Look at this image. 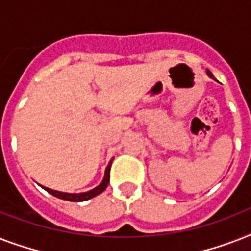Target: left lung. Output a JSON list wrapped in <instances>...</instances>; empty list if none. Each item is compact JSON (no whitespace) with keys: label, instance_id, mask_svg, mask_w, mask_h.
Returning a JSON list of instances; mask_svg holds the SVG:
<instances>
[{"label":"left lung","instance_id":"left-lung-1","mask_svg":"<svg viewBox=\"0 0 251 251\" xmlns=\"http://www.w3.org/2000/svg\"><path fill=\"white\" fill-rule=\"evenodd\" d=\"M207 74H208V76H211V78H212V76H214V75H212V74H211L210 70H207Z\"/></svg>","mask_w":251,"mask_h":251}]
</instances>
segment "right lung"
<instances>
[{"label":"right lung","mask_w":251,"mask_h":251,"mask_svg":"<svg viewBox=\"0 0 251 251\" xmlns=\"http://www.w3.org/2000/svg\"><path fill=\"white\" fill-rule=\"evenodd\" d=\"M110 167H112V161H110L108 167L105 169V176H104V179L102 182L99 185L98 187H95L92 190L87 191V193H82V194H69V193H61V191L52 190V189H48V187H44L45 190L48 191L49 194H52L53 197H57L60 199H65V201H69V202H83V201H88V199L94 198L96 195L101 194L102 191L105 190L108 183H109V177H110Z\"/></svg>","instance_id":"add662e5"}]
</instances>
